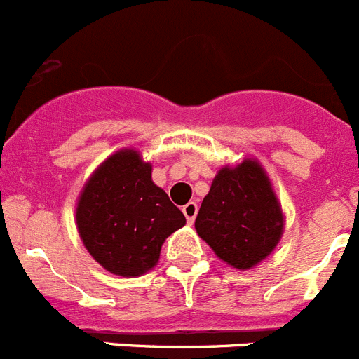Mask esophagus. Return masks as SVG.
<instances>
[{
  "label": "esophagus",
  "mask_w": 359,
  "mask_h": 359,
  "mask_svg": "<svg viewBox=\"0 0 359 359\" xmlns=\"http://www.w3.org/2000/svg\"><path fill=\"white\" fill-rule=\"evenodd\" d=\"M182 212H184V216H186L187 224H193L196 218V212H198V205H196V202L186 203V205L182 208Z\"/></svg>",
  "instance_id": "34e87169"
}]
</instances>
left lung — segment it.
<instances>
[{"mask_svg":"<svg viewBox=\"0 0 359 359\" xmlns=\"http://www.w3.org/2000/svg\"><path fill=\"white\" fill-rule=\"evenodd\" d=\"M195 229L219 259L238 270L263 261L279 243L283 212L256 161L222 168L202 200Z\"/></svg>","mask_w":359,"mask_h":359,"instance_id":"8db88e82","label":"left lung"}]
</instances>
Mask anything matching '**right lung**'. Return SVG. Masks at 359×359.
Instances as JSON below:
<instances>
[{"instance_id":"right-lung-1","label":"right lung","mask_w":359,"mask_h":359,"mask_svg":"<svg viewBox=\"0 0 359 359\" xmlns=\"http://www.w3.org/2000/svg\"><path fill=\"white\" fill-rule=\"evenodd\" d=\"M186 224L182 211L151 182L150 163L135 150L109 157L87 180L76 227L93 257L123 277L148 272L168 236Z\"/></svg>"}]
</instances>
